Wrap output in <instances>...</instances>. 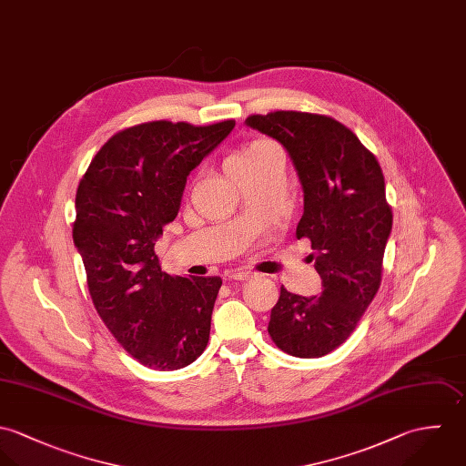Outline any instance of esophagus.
Here are the masks:
<instances>
[{
  "label": "esophagus",
  "instance_id": "esophagus-1",
  "mask_svg": "<svg viewBox=\"0 0 466 466\" xmlns=\"http://www.w3.org/2000/svg\"><path fill=\"white\" fill-rule=\"evenodd\" d=\"M228 278L236 280H248L256 278V272H250V270H232Z\"/></svg>",
  "mask_w": 466,
  "mask_h": 466
}]
</instances>
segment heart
I'll return each mask as SVG.
<instances>
[{
	"label": "heart",
	"mask_w": 466,
	"mask_h": 466,
	"mask_svg": "<svg viewBox=\"0 0 466 466\" xmlns=\"http://www.w3.org/2000/svg\"><path fill=\"white\" fill-rule=\"evenodd\" d=\"M272 147H274L272 144L261 142V140L248 144V146L243 147L241 151H238V153H234V155L228 157V160H227V169H228V173L234 177L238 171H241V169H245V167H250V166H254V164L263 162Z\"/></svg>",
	"instance_id": "b5f03b06"
}]
</instances>
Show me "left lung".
I'll return each mask as SVG.
<instances>
[{
	"label": "left lung",
	"instance_id": "1",
	"mask_svg": "<svg viewBox=\"0 0 466 466\" xmlns=\"http://www.w3.org/2000/svg\"><path fill=\"white\" fill-rule=\"evenodd\" d=\"M247 126L288 151L304 192L297 239L311 241L322 293L280 286L268 333L284 353L319 359L348 340L380 282L392 212L378 160L339 120L302 111L250 115Z\"/></svg>",
	"mask_w": 466,
	"mask_h": 466
}]
</instances>
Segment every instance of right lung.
<instances>
[{"label": "right lung", "mask_w": 466, "mask_h": 466, "mask_svg": "<svg viewBox=\"0 0 466 466\" xmlns=\"http://www.w3.org/2000/svg\"><path fill=\"white\" fill-rule=\"evenodd\" d=\"M234 126L155 120L122 129L77 187L74 243L95 309L146 368L182 370L207 348L221 279L162 272L155 241L177 218L190 171Z\"/></svg>", "instance_id": "add662e5"}]
</instances>
